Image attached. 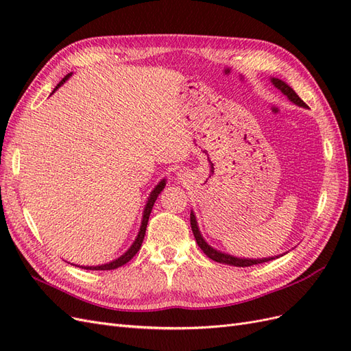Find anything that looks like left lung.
<instances>
[{
    "mask_svg": "<svg viewBox=\"0 0 351 351\" xmlns=\"http://www.w3.org/2000/svg\"><path fill=\"white\" fill-rule=\"evenodd\" d=\"M272 84L278 90H281L287 98H289L291 102H294L295 105H300V107H306V104L299 98V95H297L291 86H289L285 82L280 80V79H271ZM190 226H192V231H193V236L196 239L197 246L204 250V253L206 254L208 258H210L212 261L219 262V263H227V265H232V267H252V265H258V263H263V262H268L272 261L275 258H265V259H241V258H236V256H231L228 253H222L215 250L214 247H210L209 244L204 240L202 237L199 227H197V222H196V217L193 215V212L190 214ZM278 258V256H277Z\"/></svg>",
    "mask_w": 351,
    "mask_h": 351,
    "instance_id": "obj_1",
    "label": "left lung"
}]
</instances>
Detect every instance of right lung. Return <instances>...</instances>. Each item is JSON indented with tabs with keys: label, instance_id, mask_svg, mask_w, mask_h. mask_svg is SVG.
I'll list each match as a JSON object with an SVG mask.
<instances>
[{
	"label": "right lung",
	"instance_id": "add662e5",
	"mask_svg": "<svg viewBox=\"0 0 351 351\" xmlns=\"http://www.w3.org/2000/svg\"><path fill=\"white\" fill-rule=\"evenodd\" d=\"M70 76H71V73H69L67 76L57 84L56 89L52 90V92H56V90L61 86V84L64 83ZM164 187H165V180H162V182L159 183V184L152 190V193H151L149 199H147V202H146V206H145V210H143V219H142L141 231H139V234H137V237H136L134 243L132 244L129 250H127L124 254H121V256H120L119 259H115V261H112V262H110V263L98 265V267H80V268H84V269H92V271H110V269H115V268H119V267H123L124 263L129 262V261L134 256V254H136L137 252H139V249H141V246H142L143 239H145V232H146V227H147V219H149L151 210H152V208H154V204H155V200H156L158 195L162 192V189H164Z\"/></svg>",
	"mask_w": 351,
	"mask_h": 351
}]
</instances>
